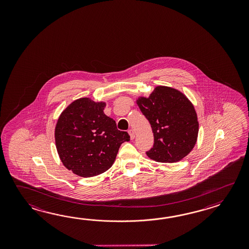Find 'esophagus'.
<instances>
[{"label": "esophagus", "instance_id": "34e87169", "mask_svg": "<svg viewBox=\"0 0 249 249\" xmlns=\"http://www.w3.org/2000/svg\"><path fill=\"white\" fill-rule=\"evenodd\" d=\"M128 132H129V134H130V137H131V140H133V139H134V137H135V133H134V131H133L132 129H130V130L128 131Z\"/></svg>", "mask_w": 249, "mask_h": 249}]
</instances>
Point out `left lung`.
Masks as SVG:
<instances>
[{
  "mask_svg": "<svg viewBox=\"0 0 249 249\" xmlns=\"http://www.w3.org/2000/svg\"><path fill=\"white\" fill-rule=\"evenodd\" d=\"M137 104L153 132V148L146 152L148 158L160 163L185 158L198 133L196 110L189 99L180 90L157 86L148 98L139 97Z\"/></svg>",
  "mask_w": 249,
  "mask_h": 249,
  "instance_id": "1",
  "label": "left lung"
}]
</instances>
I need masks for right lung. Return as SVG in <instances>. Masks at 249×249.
I'll return each instance as SVG.
<instances>
[{
  "instance_id": "1",
  "label": "right lung",
  "mask_w": 249,
  "mask_h": 249,
  "mask_svg": "<svg viewBox=\"0 0 249 249\" xmlns=\"http://www.w3.org/2000/svg\"><path fill=\"white\" fill-rule=\"evenodd\" d=\"M105 102L89 98L73 101L60 114L55 143L65 167L74 175L92 177L109 169L121 144L130 141L111 117L104 114Z\"/></svg>"
}]
</instances>
